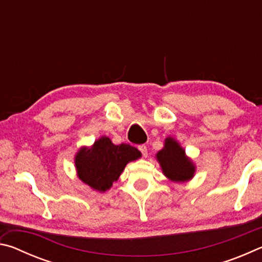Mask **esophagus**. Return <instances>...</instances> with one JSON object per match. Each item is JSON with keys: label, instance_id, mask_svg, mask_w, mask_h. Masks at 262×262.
I'll list each match as a JSON object with an SVG mask.
<instances>
[{"label": "esophagus", "instance_id": "34e87169", "mask_svg": "<svg viewBox=\"0 0 262 262\" xmlns=\"http://www.w3.org/2000/svg\"><path fill=\"white\" fill-rule=\"evenodd\" d=\"M139 150L141 151L142 156H143V157H147L148 156V149H147V147H145L144 144L139 145Z\"/></svg>", "mask_w": 262, "mask_h": 262}]
</instances>
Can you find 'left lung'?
<instances>
[{
    "label": "left lung",
    "mask_w": 262,
    "mask_h": 262,
    "mask_svg": "<svg viewBox=\"0 0 262 262\" xmlns=\"http://www.w3.org/2000/svg\"><path fill=\"white\" fill-rule=\"evenodd\" d=\"M157 161L161 164L163 173L174 183H184L193 178L195 166L186 156L185 150L172 137H167L164 148L158 151Z\"/></svg>",
    "instance_id": "8db88e82"
}]
</instances>
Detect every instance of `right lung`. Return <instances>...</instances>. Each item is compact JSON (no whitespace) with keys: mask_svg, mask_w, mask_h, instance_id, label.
<instances>
[{"mask_svg":"<svg viewBox=\"0 0 262 262\" xmlns=\"http://www.w3.org/2000/svg\"><path fill=\"white\" fill-rule=\"evenodd\" d=\"M141 157L135 147L122 143L115 145L107 136H101L92 147H83L75 157L77 176L84 184L98 192L112 187L128 163Z\"/></svg>","mask_w":262,"mask_h":262,"instance_id":"1","label":"right lung"}]
</instances>
